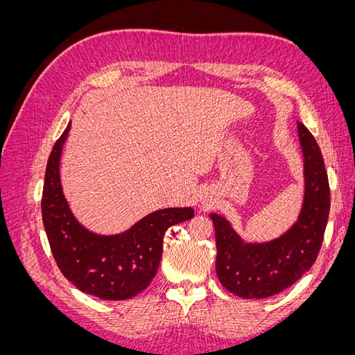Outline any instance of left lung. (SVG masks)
I'll list each match as a JSON object with an SVG mask.
<instances>
[{
    "label": "left lung",
    "instance_id": "left-lung-1",
    "mask_svg": "<svg viewBox=\"0 0 355 355\" xmlns=\"http://www.w3.org/2000/svg\"><path fill=\"white\" fill-rule=\"evenodd\" d=\"M305 159V200L297 222L270 243H244L230 222L211 213L216 232V274L235 296L262 299L283 292L315 262L324 239L330 210V188L320 146L297 123Z\"/></svg>",
    "mask_w": 355,
    "mask_h": 355
}]
</instances>
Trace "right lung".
<instances>
[{"label":"right lung","mask_w":355,"mask_h":355,"mask_svg":"<svg viewBox=\"0 0 355 355\" xmlns=\"http://www.w3.org/2000/svg\"><path fill=\"white\" fill-rule=\"evenodd\" d=\"M71 124L58 139L47 161L42 188V223L62 274L81 292L105 300L130 299L155 277L166 231L194 218V210L163 209L120 235H96L75 220L63 197L59 161Z\"/></svg>","instance_id":"1"}]
</instances>
